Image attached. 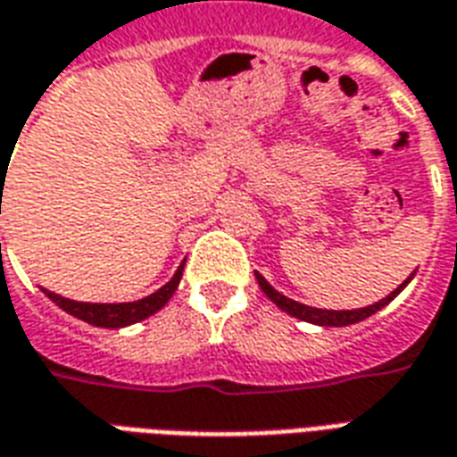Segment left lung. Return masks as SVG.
Wrapping results in <instances>:
<instances>
[{"label": "left lung", "instance_id": "8db88e82", "mask_svg": "<svg viewBox=\"0 0 457 457\" xmlns=\"http://www.w3.org/2000/svg\"><path fill=\"white\" fill-rule=\"evenodd\" d=\"M254 277H257V284L259 288L267 294L274 303H277L281 311H287L288 316L298 318V320H306V323H313V326H326V328H343V326H353V323H360V320H364V318H370L372 313H377L379 308H384L389 301H394V298L399 296V291H402L409 281L413 278V274L406 281H403L402 287L394 288L392 294L386 298H382V301H377V303H372V306L367 308H354V311H326V308H311V306H303V303H298V301H294V298H287L284 294H278L277 288L269 284L267 278L262 277V274H257L254 271Z\"/></svg>", "mask_w": 457, "mask_h": 457}]
</instances>
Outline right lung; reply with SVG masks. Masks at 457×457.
Segmentation results:
<instances>
[{
    "mask_svg": "<svg viewBox=\"0 0 457 457\" xmlns=\"http://www.w3.org/2000/svg\"><path fill=\"white\" fill-rule=\"evenodd\" d=\"M183 264L176 269V274H173V278H170L166 287H161L159 291H154L151 296L141 298V301H131V303H83V301H71V298L58 296L54 291H46V288H41V291L54 301L55 306L63 308L65 313L80 318V320L90 323V326L124 328L131 326V323H139L144 318L154 316L156 311H161V308L169 303V298L176 294L180 277H183Z\"/></svg>",
    "mask_w": 457,
    "mask_h": 457,
    "instance_id": "right-lung-1",
    "label": "right lung"
}]
</instances>
